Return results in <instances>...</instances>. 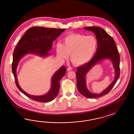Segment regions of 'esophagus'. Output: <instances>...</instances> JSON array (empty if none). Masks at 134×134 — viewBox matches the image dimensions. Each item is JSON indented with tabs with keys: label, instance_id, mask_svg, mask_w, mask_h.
I'll use <instances>...</instances> for the list:
<instances>
[{
	"label": "esophagus",
	"instance_id": "esophagus-1",
	"mask_svg": "<svg viewBox=\"0 0 134 134\" xmlns=\"http://www.w3.org/2000/svg\"><path fill=\"white\" fill-rule=\"evenodd\" d=\"M72 67H69L68 68H67V71H71V70H72Z\"/></svg>",
	"mask_w": 134,
	"mask_h": 134
}]
</instances>
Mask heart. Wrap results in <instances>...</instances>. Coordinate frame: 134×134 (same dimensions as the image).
<instances>
[{"label": "heart", "mask_w": 134, "mask_h": 134, "mask_svg": "<svg viewBox=\"0 0 134 134\" xmlns=\"http://www.w3.org/2000/svg\"><path fill=\"white\" fill-rule=\"evenodd\" d=\"M98 40L94 35L86 36L81 34H71L63 39V44H57V56L64 60L70 55V60L74 64L83 65L93 57L98 47Z\"/></svg>", "instance_id": "b5f03b06"}]
</instances>
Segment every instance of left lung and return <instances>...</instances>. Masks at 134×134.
<instances>
[{"mask_svg": "<svg viewBox=\"0 0 134 134\" xmlns=\"http://www.w3.org/2000/svg\"><path fill=\"white\" fill-rule=\"evenodd\" d=\"M84 29L93 32L97 39L98 44L96 53L93 58L88 62L78 67L77 69V88L79 92L85 97H100L110 92L119 77V54L114 39L104 29L96 26L85 27ZM105 59L110 60L113 64L115 75L114 81L101 93H92L86 85V75L95 65Z\"/></svg>", "mask_w": 134, "mask_h": 134, "instance_id": "1", "label": "left lung"}]
</instances>
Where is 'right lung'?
<instances>
[{"instance_id": "1", "label": "right lung", "mask_w": 134, "mask_h": 134, "mask_svg": "<svg viewBox=\"0 0 134 134\" xmlns=\"http://www.w3.org/2000/svg\"><path fill=\"white\" fill-rule=\"evenodd\" d=\"M65 29H51L33 26L29 29L19 41L13 53L12 70L16 86L24 95L33 100L40 102H49L54 100L59 90V81L66 74L65 66H62L53 74L51 79V86L49 91L42 95H32L25 92L19 84L16 69L19 63L29 54L46 58L51 55L53 41L65 31Z\"/></svg>"}]
</instances>
